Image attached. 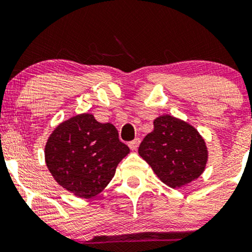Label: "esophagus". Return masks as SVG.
Instances as JSON below:
<instances>
[{"label": "esophagus", "mask_w": 252, "mask_h": 252, "mask_svg": "<svg viewBox=\"0 0 252 252\" xmlns=\"http://www.w3.org/2000/svg\"><path fill=\"white\" fill-rule=\"evenodd\" d=\"M140 143H141L140 138H135V140L130 141V142L128 143V146L131 150H136V149H137V147L140 146Z\"/></svg>", "instance_id": "1"}]
</instances>
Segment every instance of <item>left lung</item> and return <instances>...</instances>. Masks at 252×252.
<instances>
[{"label": "left lung", "instance_id": "left-lung-1", "mask_svg": "<svg viewBox=\"0 0 252 252\" xmlns=\"http://www.w3.org/2000/svg\"><path fill=\"white\" fill-rule=\"evenodd\" d=\"M138 154L158 179L173 189L198 179L207 161L206 144L199 132L169 115L154 121V131L143 138Z\"/></svg>", "mask_w": 252, "mask_h": 252}]
</instances>
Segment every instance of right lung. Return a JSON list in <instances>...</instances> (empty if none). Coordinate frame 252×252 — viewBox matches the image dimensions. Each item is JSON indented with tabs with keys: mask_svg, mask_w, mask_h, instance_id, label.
Returning a JSON list of instances; mask_svg holds the SVG:
<instances>
[{
	"mask_svg": "<svg viewBox=\"0 0 252 252\" xmlns=\"http://www.w3.org/2000/svg\"><path fill=\"white\" fill-rule=\"evenodd\" d=\"M130 149L111 123H99L90 114L63 122L45 148L46 164L58 184L80 198H92L114 178Z\"/></svg>",
	"mask_w": 252,
	"mask_h": 252,
	"instance_id": "add662e5",
	"label": "right lung"
}]
</instances>
